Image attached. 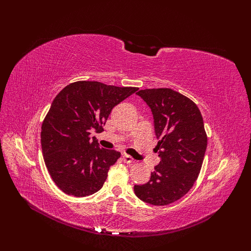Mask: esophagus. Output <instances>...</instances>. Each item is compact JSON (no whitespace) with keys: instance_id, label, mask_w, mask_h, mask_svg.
I'll use <instances>...</instances> for the list:
<instances>
[{"instance_id":"esophagus-1","label":"esophagus","mask_w":251,"mask_h":251,"mask_svg":"<svg viewBox=\"0 0 251 251\" xmlns=\"http://www.w3.org/2000/svg\"><path fill=\"white\" fill-rule=\"evenodd\" d=\"M123 159H124V161H125L126 163H132V162L134 161V159H133L130 155H126V154H125V155L123 156Z\"/></svg>"}]
</instances>
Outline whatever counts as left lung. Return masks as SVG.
Returning a JSON list of instances; mask_svg holds the SVG:
<instances>
[{
    "label": "left lung",
    "mask_w": 251,
    "mask_h": 251,
    "mask_svg": "<svg viewBox=\"0 0 251 251\" xmlns=\"http://www.w3.org/2000/svg\"><path fill=\"white\" fill-rule=\"evenodd\" d=\"M137 95L153 113L161 161L150 181L135 185L134 192L140 200L162 206L181 199L193 187L202 168L207 135L199 108L188 97L169 88L140 90Z\"/></svg>",
    "instance_id": "obj_1"
}]
</instances>
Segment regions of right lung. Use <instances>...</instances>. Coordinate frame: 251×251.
Masks as SVG:
<instances>
[{
    "label": "right lung",
    "mask_w": 251,
    "mask_h": 251,
    "mask_svg": "<svg viewBox=\"0 0 251 251\" xmlns=\"http://www.w3.org/2000/svg\"><path fill=\"white\" fill-rule=\"evenodd\" d=\"M137 90L79 80L56 95L43 121L41 143L45 164L60 191L86 197L102 187L120 153L100 148L91 132L101 133L112 109Z\"/></svg>",
    "instance_id": "obj_1"
}]
</instances>
